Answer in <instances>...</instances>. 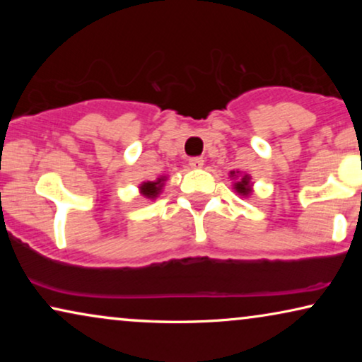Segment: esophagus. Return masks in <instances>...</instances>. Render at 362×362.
<instances>
[{
  "instance_id": "esophagus-1",
  "label": "esophagus",
  "mask_w": 362,
  "mask_h": 362,
  "mask_svg": "<svg viewBox=\"0 0 362 362\" xmlns=\"http://www.w3.org/2000/svg\"><path fill=\"white\" fill-rule=\"evenodd\" d=\"M202 165H204V160H202V158H191L189 160V166L192 170H199Z\"/></svg>"
}]
</instances>
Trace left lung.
<instances>
[{
	"label": "left lung",
	"mask_w": 362,
	"mask_h": 362,
	"mask_svg": "<svg viewBox=\"0 0 362 362\" xmlns=\"http://www.w3.org/2000/svg\"><path fill=\"white\" fill-rule=\"evenodd\" d=\"M230 180H234V185H232V189H234L240 197H249L252 192H254V182H252L250 175H245V173L240 171H230L229 173Z\"/></svg>",
	"instance_id": "obj_1"
}]
</instances>
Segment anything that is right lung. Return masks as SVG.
<instances>
[{
    "mask_svg": "<svg viewBox=\"0 0 362 362\" xmlns=\"http://www.w3.org/2000/svg\"><path fill=\"white\" fill-rule=\"evenodd\" d=\"M168 180L166 176H160L156 177L155 181H145L141 182L140 186V194H143L146 199H156L160 196V192L163 191V186H165V181Z\"/></svg>",
    "mask_w": 362,
    "mask_h": 362,
    "instance_id": "1",
    "label": "right lung"
}]
</instances>
